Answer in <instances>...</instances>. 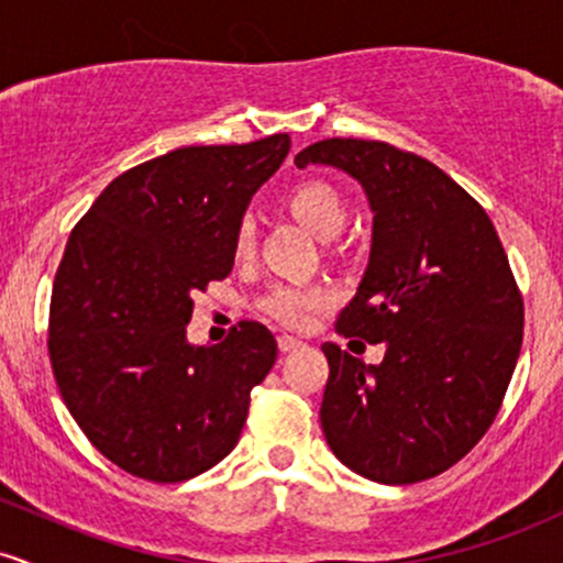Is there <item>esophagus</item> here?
Wrapping results in <instances>:
<instances>
[{
    "mask_svg": "<svg viewBox=\"0 0 563 563\" xmlns=\"http://www.w3.org/2000/svg\"><path fill=\"white\" fill-rule=\"evenodd\" d=\"M301 346H303V341H301V339H294V335H286V333H283L280 339H277V349H280L283 354L296 352V349H301Z\"/></svg>",
    "mask_w": 563,
    "mask_h": 563,
    "instance_id": "esophagus-1",
    "label": "esophagus"
}]
</instances>
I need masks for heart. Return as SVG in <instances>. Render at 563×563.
<instances>
[{
  "instance_id": "b5f03b06",
  "label": "heart",
  "mask_w": 563,
  "mask_h": 563,
  "mask_svg": "<svg viewBox=\"0 0 563 563\" xmlns=\"http://www.w3.org/2000/svg\"><path fill=\"white\" fill-rule=\"evenodd\" d=\"M283 203H286V211L303 230L312 232L314 238H322V241L339 235L341 228L346 224V200L341 196L339 187L325 183V179H307V183L296 185ZM254 222L243 219L238 224L235 245H232L235 260H249L254 254ZM328 303H331V290L322 286H275L269 294L262 296L260 309L267 318L280 322V325L301 328Z\"/></svg>"
}]
</instances>
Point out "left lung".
Segmentation results:
<instances>
[{"label": "left lung", "mask_w": 563, "mask_h": 563, "mask_svg": "<svg viewBox=\"0 0 563 563\" xmlns=\"http://www.w3.org/2000/svg\"><path fill=\"white\" fill-rule=\"evenodd\" d=\"M363 185L371 262L335 331L384 344L380 365L322 344L320 423L354 474L416 484L455 466L493 426L525 335V301L487 211L439 166L378 140H320L296 166ZM360 344V341H357Z\"/></svg>", "instance_id": "left-lung-1"}]
</instances>
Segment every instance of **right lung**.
I'll return each instance as SVG.
<instances>
[{"label": "right lung", "instance_id": "obj_1", "mask_svg": "<svg viewBox=\"0 0 563 563\" xmlns=\"http://www.w3.org/2000/svg\"><path fill=\"white\" fill-rule=\"evenodd\" d=\"M288 134L190 145L115 177L70 232L49 301V363L63 402L108 461L174 484L241 439L275 335L243 320L192 346V294L230 275L235 232L280 169Z\"/></svg>", "mask_w": 563, "mask_h": 563}]
</instances>
